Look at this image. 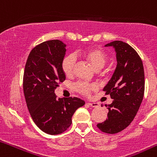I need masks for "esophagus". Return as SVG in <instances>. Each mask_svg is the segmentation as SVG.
<instances>
[{"label": "esophagus", "instance_id": "esophagus-1", "mask_svg": "<svg viewBox=\"0 0 157 157\" xmlns=\"http://www.w3.org/2000/svg\"><path fill=\"white\" fill-rule=\"evenodd\" d=\"M87 105L89 106H91V107H98V103H94V102H88Z\"/></svg>", "mask_w": 157, "mask_h": 157}]
</instances>
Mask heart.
<instances>
[{
  "mask_svg": "<svg viewBox=\"0 0 157 157\" xmlns=\"http://www.w3.org/2000/svg\"><path fill=\"white\" fill-rule=\"evenodd\" d=\"M82 56L95 69H101V67H103L108 59L105 51L98 48L86 49L85 51H83ZM75 62L76 58L74 54H68L63 57L61 62V68L65 75L70 76L73 73ZM97 88V84L89 83L86 82H78L75 85V90L82 95H89L91 91L95 90Z\"/></svg>",
  "mask_w": 157,
  "mask_h": 157,
  "instance_id": "1",
  "label": "heart"
}]
</instances>
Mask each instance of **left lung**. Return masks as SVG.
I'll return each mask as SVG.
<instances>
[{
    "label": "left lung",
    "instance_id": "left-lung-1",
    "mask_svg": "<svg viewBox=\"0 0 157 157\" xmlns=\"http://www.w3.org/2000/svg\"><path fill=\"white\" fill-rule=\"evenodd\" d=\"M105 46L115 48L117 66L103 89L113 99L106 105L108 118L97 127L102 132L116 134L130 125L139 109L145 92V74L141 57L127 43L114 41Z\"/></svg>",
    "mask_w": 157,
    "mask_h": 157
}]
</instances>
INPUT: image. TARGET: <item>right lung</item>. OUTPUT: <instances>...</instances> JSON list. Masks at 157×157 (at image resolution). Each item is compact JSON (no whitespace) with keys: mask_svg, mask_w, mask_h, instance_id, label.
Instances as JSON below:
<instances>
[{"mask_svg":"<svg viewBox=\"0 0 157 157\" xmlns=\"http://www.w3.org/2000/svg\"><path fill=\"white\" fill-rule=\"evenodd\" d=\"M65 47L59 40L36 45L29 54L23 74V92L32 120L43 132L52 135L67 130L75 112L85 105L80 98L63 101L55 94L66 78L61 68Z\"/></svg>","mask_w":157,"mask_h":157,"instance_id":"right-lung-1","label":"right lung"}]
</instances>
